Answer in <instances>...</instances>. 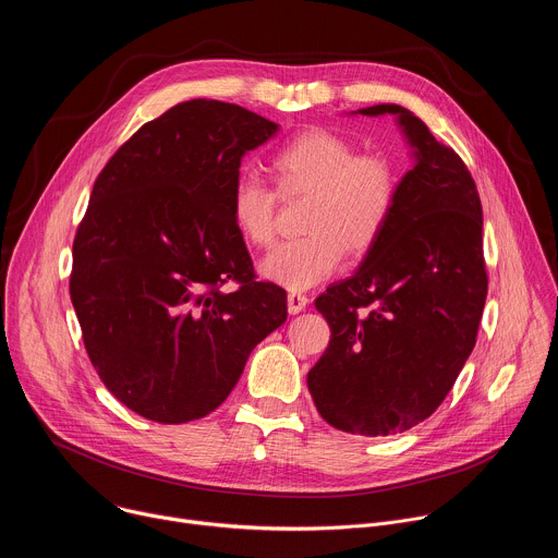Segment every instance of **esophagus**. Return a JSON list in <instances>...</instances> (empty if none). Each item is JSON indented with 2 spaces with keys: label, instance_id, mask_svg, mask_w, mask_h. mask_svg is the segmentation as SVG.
Listing matches in <instances>:
<instances>
[{
  "label": "esophagus",
  "instance_id": "obj_1",
  "mask_svg": "<svg viewBox=\"0 0 558 558\" xmlns=\"http://www.w3.org/2000/svg\"><path fill=\"white\" fill-rule=\"evenodd\" d=\"M308 304V298L304 295V293H300V291H289V295H287V306H289V313H300V311H304V306Z\"/></svg>",
  "mask_w": 558,
  "mask_h": 558
}]
</instances>
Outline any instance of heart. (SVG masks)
<instances>
[{
	"label": "heart",
	"mask_w": 558,
	"mask_h": 558,
	"mask_svg": "<svg viewBox=\"0 0 558 558\" xmlns=\"http://www.w3.org/2000/svg\"><path fill=\"white\" fill-rule=\"evenodd\" d=\"M282 196L308 194L304 238L280 243L260 263V274L291 291L331 278L347 250L366 252L384 231L397 172L381 154H357L342 134L308 128L280 145L269 161ZM231 220L247 243L269 247L276 235V192L254 174L238 177L231 190Z\"/></svg>",
	"instance_id": "obj_1"
}]
</instances>
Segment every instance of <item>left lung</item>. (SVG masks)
Listing matches in <instances>:
<instances>
[{"label": "left lung", "instance_id": "1", "mask_svg": "<svg viewBox=\"0 0 558 558\" xmlns=\"http://www.w3.org/2000/svg\"><path fill=\"white\" fill-rule=\"evenodd\" d=\"M395 114L415 156L360 269L315 300L331 327L306 384L333 428L384 437L430 417L476 342L488 293L484 216L459 154L411 110Z\"/></svg>", "mask_w": 558, "mask_h": 558}]
</instances>
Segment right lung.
<instances>
[{
	"instance_id": "1",
	"label": "right lung",
	"mask_w": 558,
	"mask_h": 558,
	"mask_svg": "<svg viewBox=\"0 0 558 558\" xmlns=\"http://www.w3.org/2000/svg\"><path fill=\"white\" fill-rule=\"evenodd\" d=\"M276 132L241 106L183 101L141 125L95 181L70 298L101 381L145 420L216 411L287 320L284 289L256 280L229 209L245 151Z\"/></svg>"
}]
</instances>
